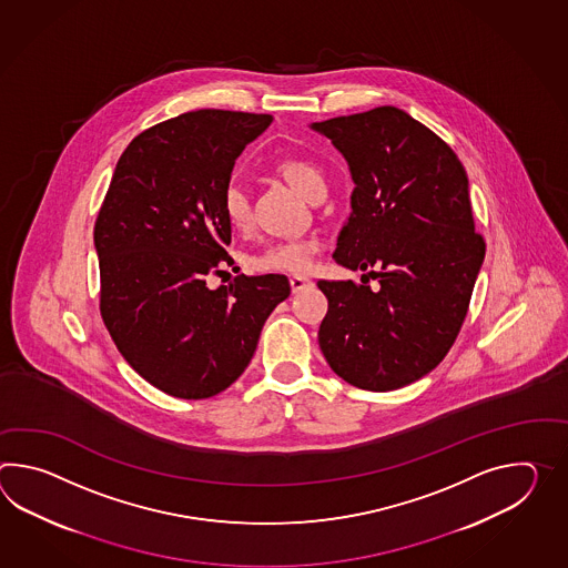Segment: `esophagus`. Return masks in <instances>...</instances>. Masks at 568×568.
I'll return each instance as SVG.
<instances>
[{"instance_id": "1", "label": "esophagus", "mask_w": 568, "mask_h": 568, "mask_svg": "<svg viewBox=\"0 0 568 568\" xmlns=\"http://www.w3.org/2000/svg\"><path fill=\"white\" fill-rule=\"evenodd\" d=\"M291 283V290H293V293H300V291L303 290H310L314 283L310 281L307 277H300V275H293V277L290 278Z\"/></svg>"}]
</instances>
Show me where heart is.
Segmentation results:
<instances>
[{
	"mask_svg": "<svg viewBox=\"0 0 568 568\" xmlns=\"http://www.w3.org/2000/svg\"><path fill=\"white\" fill-rule=\"evenodd\" d=\"M278 175L303 197H312L315 191L326 187V176L317 164L302 156H285L275 164ZM222 214L232 230H244L251 222V205L246 193L239 185L230 183L222 191ZM320 242L315 239L283 240L266 246L265 251L251 256V266L261 273H293L303 275L312 271Z\"/></svg>",
	"mask_w": 568,
	"mask_h": 568,
	"instance_id": "heart-1",
	"label": "heart"
}]
</instances>
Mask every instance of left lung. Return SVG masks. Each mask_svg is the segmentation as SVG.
Segmentation results:
<instances>
[{
  "mask_svg": "<svg viewBox=\"0 0 568 568\" xmlns=\"http://www.w3.org/2000/svg\"><path fill=\"white\" fill-rule=\"evenodd\" d=\"M312 128L344 154L354 181L334 258L366 271L363 285L317 281L328 297L320 348L346 383L393 392L440 365L467 317L485 258L467 173L440 136L393 105Z\"/></svg>",
  "mask_w": 568,
  "mask_h": 568,
  "instance_id": "obj_1",
  "label": "left lung"
}]
</instances>
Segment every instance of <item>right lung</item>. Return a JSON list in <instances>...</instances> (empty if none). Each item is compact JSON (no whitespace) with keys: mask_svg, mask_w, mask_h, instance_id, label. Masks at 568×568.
Returning a JSON list of instances; mask_svg holds the SVG:
<instances>
[{"mask_svg":"<svg viewBox=\"0 0 568 568\" xmlns=\"http://www.w3.org/2000/svg\"><path fill=\"white\" fill-rule=\"evenodd\" d=\"M273 115L197 110L140 132L115 164L95 220L100 312L140 377L179 399L227 389L251 363L266 317L290 297L285 275H239L222 191Z\"/></svg>","mask_w":568,"mask_h":568,"instance_id":"add662e5","label":"right lung"}]
</instances>
